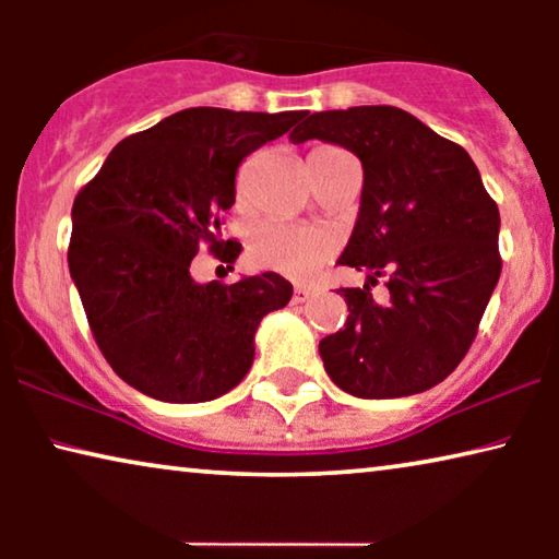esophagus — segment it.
<instances>
[{
  "label": "esophagus",
  "instance_id": "obj_1",
  "mask_svg": "<svg viewBox=\"0 0 559 559\" xmlns=\"http://www.w3.org/2000/svg\"><path fill=\"white\" fill-rule=\"evenodd\" d=\"M312 295L310 287H295V295H293V305H302L308 297Z\"/></svg>",
  "mask_w": 559,
  "mask_h": 559
}]
</instances>
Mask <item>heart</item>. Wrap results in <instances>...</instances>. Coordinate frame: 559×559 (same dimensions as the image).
Wrapping results in <instances>:
<instances>
[{"mask_svg":"<svg viewBox=\"0 0 559 559\" xmlns=\"http://www.w3.org/2000/svg\"><path fill=\"white\" fill-rule=\"evenodd\" d=\"M335 147H318L312 155H333ZM335 241L323 231L289 224H264L251 239L249 254L266 270L308 280L333 257Z\"/></svg>","mask_w":559,"mask_h":559,"instance_id":"obj_1","label":"heart"}]
</instances>
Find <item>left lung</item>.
<instances>
[{
  "label": "left lung",
  "instance_id": "obj_1",
  "mask_svg": "<svg viewBox=\"0 0 559 559\" xmlns=\"http://www.w3.org/2000/svg\"><path fill=\"white\" fill-rule=\"evenodd\" d=\"M289 140L341 144L361 159V209L338 264L366 272L335 289L348 305L320 341L328 377L361 400L419 394L468 354L501 274L499 205L461 144L396 106L302 114ZM388 277L386 301L370 287Z\"/></svg>",
  "mask_w": 559,
  "mask_h": 559
}]
</instances>
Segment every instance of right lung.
Segmentation results:
<instances>
[{"mask_svg":"<svg viewBox=\"0 0 559 559\" xmlns=\"http://www.w3.org/2000/svg\"><path fill=\"white\" fill-rule=\"evenodd\" d=\"M300 117L182 109L121 140L75 195L68 270L104 358L136 392L211 402L249 373L257 328L293 285L274 272L201 285L190 262L209 247L234 264L241 243L221 236V216L236 170Z\"/></svg>","mask_w":559,"mask_h":559,"instance_id":"1","label":"right lung"}]
</instances>
